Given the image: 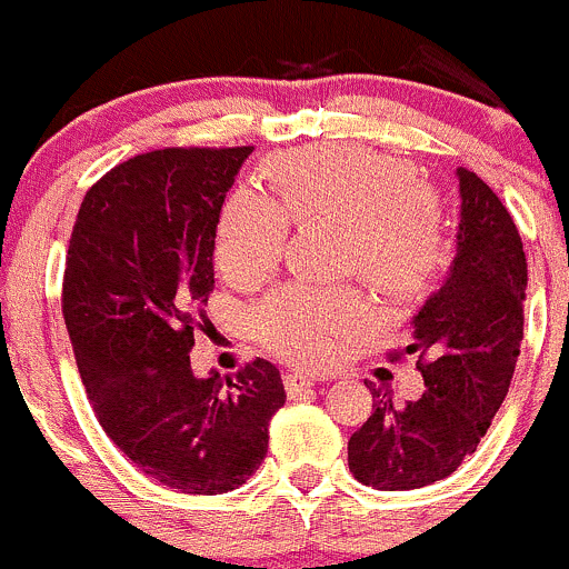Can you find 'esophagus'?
<instances>
[{
  "mask_svg": "<svg viewBox=\"0 0 569 569\" xmlns=\"http://www.w3.org/2000/svg\"><path fill=\"white\" fill-rule=\"evenodd\" d=\"M283 382H286V391L300 393V391H306V388H313V386H321V382H327V377L306 375V371H291V375L283 377Z\"/></svg>",
  "mask_w": 569,
  "mask_h": 569,
  "instance_id": "obj_1",
  "label": "esophagus"
}]
</instances>
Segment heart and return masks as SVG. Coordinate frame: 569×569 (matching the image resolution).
I'll use <instances>...</instances> for the list:
<instances>
[{"label": "heart", "instance_id": "b5f03b06", "mask_svg": "<svg viewBox=\"0 0 569 569\" xmlns=\"http://www.w3.org/2000/svg\"><path fill=\"white\" fill-rule=\"evenodd\" d=\"M278 200L252 187L228 198L217 226V261L252 278L278 263L297 222L338 220L343 258L386 295H416L449 261L438 198L405 159L366 146H313L269 162ZM369 319V302L349 286L289 283L252 311V330L272 352L319 363Z\"/></svg>", "mask_w": 569, "mask_h": 569}]
</instances>
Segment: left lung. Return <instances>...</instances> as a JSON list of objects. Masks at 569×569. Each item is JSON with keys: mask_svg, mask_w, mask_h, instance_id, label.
<instances>
[{"mask_svg": "<svg viewBox=\"0 0 569 569\" xmlns=\"http://www.w3.org/2000/svg\"><path fill=\"white\" fill-rule=\"evenodd\" d=\"M460 178L457 256L438 291L412 317L421 399L393 405L371 388V416L349 438V470L377 490H416L446 479L473 455L503 405L523 341L529 283L518 226L470 170ZM399 358V352H393Z\"/></svg>", "mask_w": 569, "mask_h": 569, "instance_id": "left-lung-1", "label": "left lung"}]
</instances>
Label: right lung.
Returning a JSON list of instances; mask_svg holds the SVG:
<instances>
[{
	"mask_svg": "<svg viewBox=\"0 0 569 569\" xmlns=\"http://www.w3.org/2000/svg\"><path fill=\"white\" fill-rule=\"evenodd\" d=\"M250 153L162 148L118 164L84 194L66 256L62 317L96 418L142 473L194 496L256 473L286 401L263 358L226 380L189 366L217 222Z\"/></svg>",
	"mask_w": 569,
	"mask_h": 569,
	"instance_id": "right-lung-1",
	"label": "right lung"
}]
</instances>
